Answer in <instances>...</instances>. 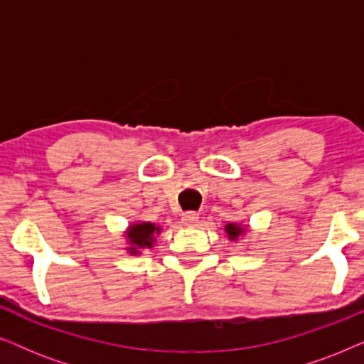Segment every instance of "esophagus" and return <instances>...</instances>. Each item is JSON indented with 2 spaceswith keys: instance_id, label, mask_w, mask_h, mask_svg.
Listing matches in <instances>:
<instances>
[{
  "instance_id": "34e87169",
  "label": "esophagus",
  "mask_w": 364,
  "mask_h": 364,
  "mask_svg": "<svg viewBox=\"0 0 364 364\" xmlns=\"http://www.w3.org/2000/svg\"><path fill=\"white\" fill-rule=\"evenodd\" d=\"M182 222L186 223V225H197V223H198V213L197 212L182 213Z\"/></svg>"
}]
</instances>
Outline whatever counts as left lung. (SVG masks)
<instances>
[{"label": "left lung", "instance_id": "8db88e82", "mask_svg": "<svg viewBox=\"0 0 364 364\" xmlns=\"http://www.w3.org/2000/svg\"><path fill=\"white\" fill-rule=\"evenodd\" d=\"M225 230L228 233V237H230V240H235V238L240 235L242 228L238 227V225H233V223H228V225L225 227Z\"/></svg>", "mask_w": 364, "mask_h": 364}]
</instances>
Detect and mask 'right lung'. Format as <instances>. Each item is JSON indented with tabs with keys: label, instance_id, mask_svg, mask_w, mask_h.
<instances>
[{
	"label": "right lung",
	"instance_id": "right-lung-1",
	"mask_svg": "<svg viewBox=\"0 0 364 364\" xmlns=\"http://www.w3.org/2000/svg\"><path fill=\"white\" fill-rule=\"evenodd\" d=\"M159 232V227L154 225V223H149V222H144V223H137V225H132L131 230H129L127 237L131 238V243H132V253H137L136 252V247L137 248H146V247H152V237L154 233Z\"/></svg>",
	"mask_w": 364,
	"mask_h": 364
}]
</instances>
